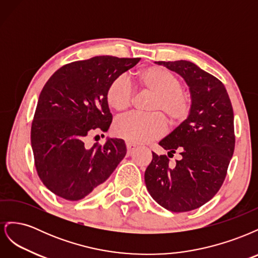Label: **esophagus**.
I'll return each instance as SVG.
<instances>
[{
    "label": "esophagus",
    "mask_w": 258,
    "mask_h": 258,
    "mask_svg": "<svg viewBox=\"0 0 258 258\" xmlns=\"http://www.w3.org/2000/svg\"><path fill=\"white\" fill-rule=\"evenodd\" d=\"M126 146H127V153H128V155L134 153V151L137 148V145H136V144L130 143V142H127V143H126Z\"/></svg>",
    "instance_id": "esophagus-1"
}]
</instances>
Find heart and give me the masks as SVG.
<instances>
[{"mask_svg": "<svg viewBox=\"0 0 258 258\" xmlns=\"http://www.w3.org/2000/svg\"><path fill=\"white\" fill-rule=\"evenodd\" d=\"M136 88L152 93L146 105L150 113H130L117 118L113 124L116 137L135 144L150 142L166 130V119L176 127L188 118L191 100L182 88V82L173 73L157 66L140 69L136 73ZM135 88L124 76L107 85L105 100L115 111H124L134 103Z\"/></svg>", "mask_w": 258, "mask_h": 258, "instance_id": "1", "label": "heart"}]
</instances>
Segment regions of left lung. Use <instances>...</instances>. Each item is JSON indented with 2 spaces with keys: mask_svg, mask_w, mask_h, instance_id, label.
Wrapping results in <instances>:
<instances>
[{
  "mask_svg": "<svg viewBox=\"0 0 258 258\" xmlns=\"http://www.w3.org/2000/svg\"><path fill=\"white\" fill-rule=\"evenodd\" d=\"M156 63L185 80L191 96V112L159 142L169 151L168 155L178 151L181 159L171 166L167 155L153 152L144 179L158 205L172 212H187L207 204L224 183L236 142L232 105L223 83L192 62Z\"/></svg>",
  "mask_w": 258,
  "mask_h": 258,
  "instance_id": "1",
  "label": "left lung"
}]
</instances>
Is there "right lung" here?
<instances>
[{"mask_svg":"<svg viewBox=\"0 0 258 258\" xmlns=\"http://www.w3.org/2000/svg\"><path fill=\"white\" fill-rule=\"evenodd\" d=\"M141 58L99 56L61 67L43 87L31 126L34 165L43 184L76 201L97 190L126 156L121 139L86 146L93 132H106L113 116L107 85Z\"/></svg>","mask_w":258,"mask_h":258,"instance_id":"obj_1","label":"right lung"}]
</instances>
